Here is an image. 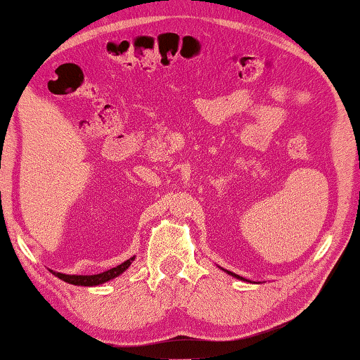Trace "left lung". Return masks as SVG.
I'll list each match as a JSON object with an SVG mask.
<instances>
[{
  "label": "left lung",
  "mask_w": 360,
  "mask_h": 360,
  "mask_svg": "<svg viewBox=\"0 0 360 360\" xmlns=\"http://www.w3.org/2000/svg\"><path fill=\"white\" fill-rule=\"evenodd\" d=\"M231 275H233V277H238V278L243 280V277H239V275H236V274H233V272H231Z\"/></svg>",
  "instance_id": "left-lung-1"
}]
</instances>
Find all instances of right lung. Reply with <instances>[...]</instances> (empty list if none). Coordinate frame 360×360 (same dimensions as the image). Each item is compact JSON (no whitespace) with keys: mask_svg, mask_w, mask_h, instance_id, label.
I'll return each mask as SVG.
<instances>
[{"mask_svg":"<svg viewBox=\"0 0 360 360\" xmlns=\"http://www.w3.org/2000/svg\"><path fill=\"white\" fill-rule=\"evenodd\" d=\"M132 260H134V257H131L129 260H126V262L116 265V267L106 270V272L96 274V275H65V274H60V272H53V274H56L60 280H63V282H68L72 285H83V287H93V285L105 283V282H108V280H111V278L117 277V275H121L127 267H129Z\"/></svg>","mask_w":360,"mask_h":360,"instance_id":"right-lung-1","label":"right lung"}]
</instances>
